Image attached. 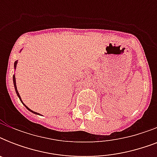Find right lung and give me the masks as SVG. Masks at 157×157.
Masks as SVG:
<instances>
[{
	"mask_svg": "<svg viewBox=\"0 0 157 157\" xmlns=\"http://www.w3.org/2000/svg\"><path fill=\"white\" fill-rule=\"evenodd\" d=\"M16 65H17V61H15L14 62V68H16ZM13 86H14V89H15V91H16V94H17V95L18 96V98H19V99H20L21 100V98H20V95H19V94H18V90H17V86H16V81H15V76H14V75H13ZM21 102H22V100H21ZM22 103H23V102H22ZM24 105V106H25L26 107H27V109L28 110H29V111H30V112H33V113H34V114H38L37 112H33V111H32V110L30 109V108H28V107H27V106H26L25 104H23Z\"/></svg>",
	"mask_w": 157,
	"mask_h": 157,
	"instance_id": "right-lung-1",
	"label": "right lung"
}]
</instances>
